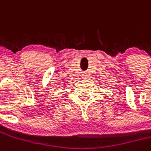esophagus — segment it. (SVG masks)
<instances>
[{"label":"esophagus","mask_w":151,"mask_h":151,"mask_svg":"<svg viewBox=\"0 0 151 151\" xmlns=\"http://www.w3.org/2000/svg\"><path fill=\"white\" fill-rule=\"evenodd\" d=\"M82 76H83V77H84V78H86V76H87V75L86 74V73H84L83 75H82Z\"/></svg>","instance_id":"obj_1"}]
</instances>
